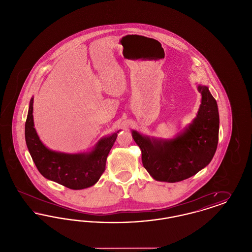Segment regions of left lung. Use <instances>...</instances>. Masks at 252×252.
<instances>
[{
	"label": "left lung",
	"instance_id": "obj_1",
	"mask_svg": "<svg viewBox=\"0 0 252 252\" xmlns=\"http://www.w3.org/2000/svg\"><path fill=\"white\" fill-rule=\"evenodd\" d=\"M201 105L189 127L170 141L150 140L132 131L135 143L142 150L144 167L154 180L178 182L195 175L215 156L219 132L216 100L206 86H198Z\"/></svg>",
	"mask_w": 252,
	"mask_h": 252
}]
</instances>
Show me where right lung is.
Listing matches in <instances>:
<instances>
[{"label":"right lung","mask_w":252,"mask_h":252,"mask_svg":"<svg viewBox=\"0 0 252 252\" xmlns=\"http://www.w3.org/2000/svg\"><path fill=\"white\" fill-rule=\"evenodd\" d=\"M118 133V132H117ZM117 133L102 139L90 153L64 154L51 151L40 142L33 120V98L25 122V141L37 170L46 179L72 190L94 185L106 169L108 153Z\"/></svg>","instance_id":"add662e5"}]
</instances>
